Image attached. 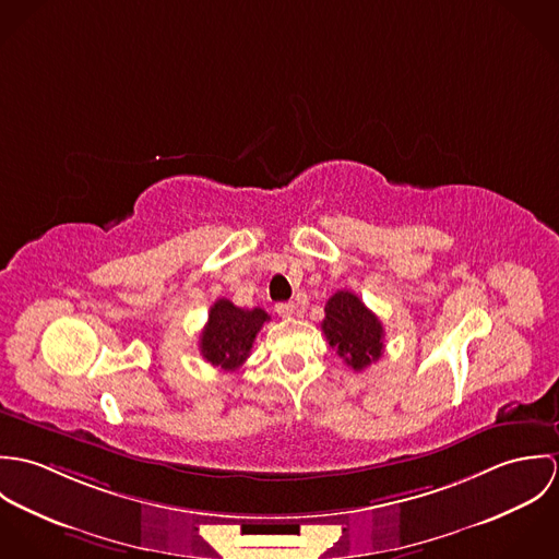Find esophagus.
Returning <instances> with one entry per match:
<instances>
[{
    "label": "esophagus",
    "mask_w": 559,
    "mask_h": 559,
    "mask_svg": "<svg viewBox=\"0 0 559 559\" xmlns=\"http://www.w3.org/2000/svg\"><path fill=\"white\" fill-rule=\"evenodd\" d=\"M295 304L293 301H284V304H275V312L282 317V319H290L295 314Z\"/></svg>",
    "instance_id": "34e87169"
}]
</instances>
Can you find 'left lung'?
Here are the masks:
<instances>
[{
	"label": "left lung",
	"mask_w": 559,
	"mask_h": 559,
	"mask_svg": "<svg viewBox=\"0 0 559 559\" xmlns=\"http://www.w3.org/2000/svg\"><path fill=\"white\" fill-rule=\"evenodd\" d=\"M320 329L329 346L355 372H361L383 355L385 331L381 320L350 290H337L326 301Z\"/></svg>",
	"instance_id": "left-lung-1"
}]
</instances>
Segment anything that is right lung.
I'll return each mask as SVG.
<instances>
[{"label": "right lung", "mask_w": 559, "mask_h": 559, "mask_svg": "<svg viewBox=\"0 0 559 559\" xmlns=\"http://www.w3.org/2000/svg\"><path fill=\"white\" fill-rule=\"evenodd\" d=\"M269 320L271 317L262 308L245 310L228 299H217L200 335L202 357L226 372L239 370L251 353L258 331Z\"/></svg>", "instance_id": "add662e5"}]
</instances>
